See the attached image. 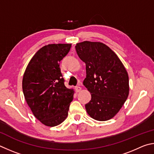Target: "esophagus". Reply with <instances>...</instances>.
I'll list each match as a JSON object with an SVG mask.
<instances>
[{
	"label": "esophagus",
	"instance_id": "obj_1",
	"mask_svg": "<svg viewBox=\"0 0 154 154\" xmlns=\"http://www.w3.org/2000/svg\"><path fill=\"white\" fill-rule=\"evenodd\" d=\"M75 91H76L77 93L80 92V91H81V87H79V86H77V87H75Z\"/></svg>",
	"mask_w": 154,
	"mask_h": 154
}]
</instances>
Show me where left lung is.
Wrapping results in <instances>:
<instances>
[{
    "label": "left lung",
    "mask_w": 154,
    "mask_h": 154,
    "mask_svg": "<svg viewBox=\"0 0 154 154\" xmlns=\"http://www.w3.org/2000/svg\"><path fill=\"white\" fill-rule=\"evenodd\" d=\"M75 48L86 63L87 77L83 85L91 94V100L85 105L88 114L99 121L111 119L128 96V75L125 66L103 43L85 41Z\"/></svg>",
    "instance_id": "1"
}]
</instances>
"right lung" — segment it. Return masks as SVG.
<instances>
[{
	"label": "right lung",
	"instance_id": "add662e5",
	"mask_svg": "<svg viewBox=\"0 0 154 154\" xmlns=\"http://www.w3.org/2000/svg\"><path fill=\"white\" fill-rule=\"evenodd\" d=\"M70 48L69 44L44 46L33 56L23 74L26 101L34 116L46 126L63 122L73 100L74 91L65 86L59 67Z\"/></svg>",
	"mask_w": 154,
	"mask_h": 154
}]
</instances>
